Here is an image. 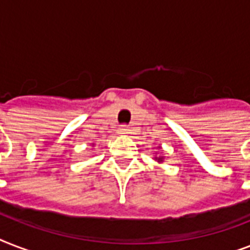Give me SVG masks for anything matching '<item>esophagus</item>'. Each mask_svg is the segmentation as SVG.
Listing matches in <instances>:
<instances>
[{
	"label": "esophagus",
	"mask_w": 250,
	"mask_h": 250,
	"mask_svg": "<svg viewBox=\"0 0 250 250\" xmlns=\"http://www.w3.org/2000/svg\"><path fill=\"white\" fill-rule=\"evenodd\" d=\"M118 133H119V135H127V133H128V127L125 125H121L119 129H118Z\"/></svg>",
	"instance_id": "34e87169"
}]
</instances>
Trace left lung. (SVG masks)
Segmentation results:
<instances>
[{"mask_svg":"<svg viewBox=\"0 0 250 250\" xmlns=\"http://www.w3.org/2000/svg\"><path fill=\"white\" fill-rule=\"evenodd\" d=\"M154 160L158 161V162H162V161H164V157H154Z\"/></svg>","mask_w":250,"mask_h":250,"instance_id":"1","label":"left lung"}]
</instances>
